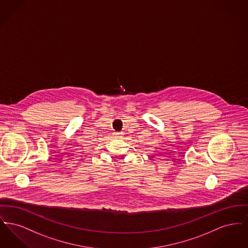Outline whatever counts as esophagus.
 I'll return each instance as SVG.
<instances>
[{
    "mask_svg": "<svg viewBox=\"0 0 248 248\" xmlns=\"http://www.w3.org/2000/svg\"><path fill=\"white\" fill-rule=\"evenodd\" d=\"M114 135H115V137H120L121 133H114Z\"/></svg>",
    "mask_w": 248,
    "mask_h": 248,
    "instance_id": "34e87169",
    "label": "esophagus"
}]
</instances>
